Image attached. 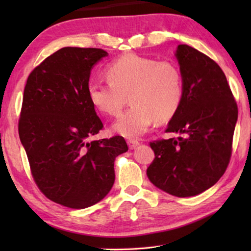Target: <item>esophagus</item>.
Segmentation results:
<instances>
[{
	"label": "esophagus",
	"instance_id": "34e87169",
	"mask_svg": "<svg viewBox=\"0 0 251 251\" xmlns=\"http://www.w3.org/2000/svg\"><path fill=\"white\" fill-rule=\"evenodd\" d=\"M127 144H128L130 150H134V148H136L139 145V142L137 139H128V141H127Z\"/></svg>",
	"mask_w": 251,
	"mask_h": 251
}]
</instances>
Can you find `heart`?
I'll return each instance as SVG.
<instances>
[{"label":"heart","instance_id":"1","mask_svg":"<svg viewBox=\"0 0 251 251\" xmlns=\"http://www.w3.org/2000/svg\"><path fill=\"white\" fill-rule=\"evenodd\" d=\"M108 80L87 86L92 105L107 116H118L127 101L131 106L113 126L125 137L146 133L152 122L167 123L176 115L184 97L182 75L175 63L126 54L106 69Z\"/></svg>","mask_w":251,"mask_h":251}]
</instances>
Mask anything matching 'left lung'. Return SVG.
<instances>
[{"label": "left lung", "mask_w": 251, "mask_h": 251, "mask_svg": "<svg viewBox=\"0 0 251 251\" xmlns=\"http://www.w3.org/2000/svg\"><path fill=\"white\" fill-rule=\"evenodd\" d=\"M176 57L184 97L165 131L182 136L150 143L155 158L147 176L173 196L190 197L210 188L226 172L238 106L226 75L214 59L185 44L178 45Z\"/></svg>", "instance_id": "left-lung-1"}]
</instances>
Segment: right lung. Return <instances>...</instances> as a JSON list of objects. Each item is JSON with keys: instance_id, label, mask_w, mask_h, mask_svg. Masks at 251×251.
I'll list each match as a JSON object with an SVG mask.
<instances>
[{"instance_id": "add662e5", "label": "right lung", "mask_w": 251, "mask_h": 251, "mask_svg": "<svg viewBox=\"0 0 251 251\" xmlns=\"http://www.w3.org/2000/svg\"><path fill=\"white\" fill-rule=\"evenodd\" d=\"M107 52L63 48L28 75L19 135L34 181L45 197L83 209L100 201L115 181L114 161L128 151L124 137L88 142L104 125L88 99L92 67Z\"/></svg>"}]
</instances>
